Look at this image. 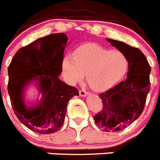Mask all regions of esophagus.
<instances>
[{
    "label": "esophagus",
    "instance_id": "obj_1",
    "mask_svg": "<svg viewBox=\"0 0 160 160\" xmlns=\"http://www.w3.org/2000/svg\"><path fill=\"white\" fill-rule=\"evenodd\" d=\"M89 94H90V93L87 91H86V90H82L79 91V95H80L81 97H86Z\"/></svg>",
    "mask_w": 160,
    "mask_h": 160
}]
</instances>
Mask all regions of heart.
Listing matches in <instances>:
<instances>
[{"label":"heart","mask_w":160,"mask_h":160,"mask_svg":"<svg viewBox=\"0 0 160 160\" xmlns=\"http://www.w3.org/2000/svg\"><path fill=\"white\" fill-rule=\"evenodd\" d=\"M62 67L69 82H79L87 74L90 87L96 91H104L124 78L128 70V60L121 51L88 43L78 48L74 57L66 55Z\"/></svg>","instance_id":"heart-1"}]
</instances>
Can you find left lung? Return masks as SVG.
I'll return each mask as SVG.
<instances>
[{
	"label": "left lung",
	"mask_w": 160,
	"mask_h": 160,
	"mask_svg": "<svg viewBox=\"0 0 160 160\" xmlns=\"http://www.w3.org/2000/svg\"><path fill=\"white\" fill-rule=\"evenodd\" d=\"M106 39L125 55L128 60V70L125 80L101 93L103 107L93 119L103 131L118 132L141 115L150 91L151 67L140 49L121 41Z\"/></svg>",
	"instance_id": "1"
}]
</instances>
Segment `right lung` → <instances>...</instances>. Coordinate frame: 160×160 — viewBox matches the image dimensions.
Listing matches in <instances>:
<instances>
[{
    "mask_svg": "<svg viewBox=\"0 0 160 160\" xmlns=\"http://www.w3.org/2000/svg\"><path fill=\"white\" fill-rule=\"evenodd\" d=\"M68 38L55 33L39 38L20 48L8 68V92L12 106L20 122L32 131L50 134L63 124L68 102L78 96L75 87L61 81L63 52ZM38 86L41 100L28 107L24 100L26 87Z\"/></svg>",
    "mask_w": 160,
    "mask_h": 160,
    "instance_id": "obj_1",
    "label": "right lung"
}]
</instances>
